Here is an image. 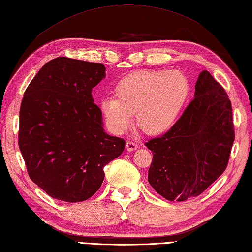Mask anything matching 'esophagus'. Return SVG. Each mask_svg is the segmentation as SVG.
<instances>
[{
    "mask_svg": "<svg viewBox=\"0 0 252 252\" xmlns=\"http://www.w3.org/2000/svg\"><path fill=\"white\" fill-rule=\"evenodd\" d=\"M126 148L127 151H129V152H132V151L138 149V144H136L135 142H133V141H126Z\"/></svg>",
    "mask_w": 252,
    "mask_h": 252,
    "instance_id": "obj_1",
    "label": "esophagus"
}]
</instances>
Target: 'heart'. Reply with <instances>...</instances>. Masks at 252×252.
Instances as JSON below:
<instances>
[{"mask_svg":"<svg viewBox=\"0 0 252 252\" xmlns=\"http://www.w3.org/2000/svg\"><path fill=\"white\" fill-rule=\"evenodd\" d=\"M190 94V84L181 70H140L123 77L113 88L114 99L100 103L108 129L122 134L136 125L149 135H161L176 125Z\"/></svg>","mask_w":252,"mask_h":252,"instance_id":"obj_1","label":"heart"}]
</instances>
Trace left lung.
I'll return each instance as SVG.
<instances>
[{
    "instance_id": "1",
    "label": "left lung",
    "mask_w": 252,
    "mask_h": 252,
    "mask_svg": "<svg viewBox=\"0 0 252 252\" xmlns=\"http://www.w3.org/2000/svg\"><path fill=\"white\" fill-rule=\"evenodd\" d=\"M194 99L165 134L146 142L153 159L148 180L167 200L197 197L225 172L235 140L231 102L207 70Z\"/></svg>"
}]
</instances>
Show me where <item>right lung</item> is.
I'll return each mask as SVG.
<instances>
[{
    "instance_id": "1",
    "label": "right lung",
    "mask_w": 252,
    "mask_h": 252,
    "mask_svg": "<svg viewBox=\"0 0 252 252\" xmlns=\"http://www.w3.org/2000/svg\"><path fill=\"white\" fill-rule=\"evenodd\" d=\"M104 77L102 63L57 57L25 90L18 146L31 180L55 199L90 198L102 184L103 167L125 150V140L104 132L91 95Z\"/></svg>"
}]
</instances>
